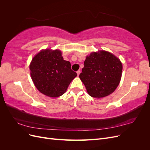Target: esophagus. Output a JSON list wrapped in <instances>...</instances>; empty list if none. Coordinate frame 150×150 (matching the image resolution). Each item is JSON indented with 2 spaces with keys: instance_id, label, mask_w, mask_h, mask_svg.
Segmentation results:
<instances>
[{
  "instance_id": "obj_1",
  "label": "esophagus",
  "mask_w": 150,
  "mask_h": 150,
  "mask_svg": "<svg viewBox=\"0 0 150 150\" xmlns=\"http://www.w3.org/2000/svg\"><path fill=\"white\" fill-rule=\"evenodd\" d=\"M80 73H81V71L80 70H78V71H77V74H78V76H79Z\"/></svg>"
}]
</instances>
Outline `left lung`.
<instances>
[{
  "mask_svg": "<svg viewBox=\"0 0 150 150\" xmlns=\"http://www.w3.org/2000/svg\"><path fill=\"white\" fill-rule=\"evenodd\" d=\"M84 65L79 78L89 96L100 98L115 91L122 69L118 58L110 52L100 51L86 57Z\"/></svg>",
  "mask_w": 150,
  "mask_h": 150,
  "instance_id": "8db88e82",
  "label": "left lung"
}]
</instances>
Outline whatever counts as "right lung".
Segmentation results:
<instances>
[{"label": "right lung", "mask_w": 150, "mask_h": 150, "mask_svg": "<svg viewBox=\"0 0 150 150\" xmlns=\"http://www.w3.org/2000/svg\"><path fill=\"white\" fill-rule=\"evenodd\" d=\"M30 76L40 93L52 98L64 94L77 73L71 69V63L63 59L59 50L40 51L31 61Z\"/></svg>", "instance_id": "right-lung-1"}]
</instances>
